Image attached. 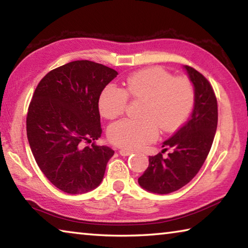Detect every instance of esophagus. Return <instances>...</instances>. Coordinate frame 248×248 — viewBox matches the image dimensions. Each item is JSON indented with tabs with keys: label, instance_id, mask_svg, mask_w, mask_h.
Segmentation results:
<instances>
[{
	"label": "esophagus",
	"instance_id": "obj_1",
	"mask_svg": "<svg viewBox=\"0 0 248 248\" xmlns=\"http://www.w3.org/2000/svg\"><path fill=\"white\" fill-rule=\"evenodd\" d=\"M132 153H133V151H130L127 149H121L119 151V154L121 155V156H129V155H131Z\"/></svg>",
	"mask_w": 248,
	"mask_h": 248
}]
</instances>
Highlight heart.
<instances>
[{"label":"heart","mask_w":248,"mask_h":248,"mask_svg":"<svg viewBox=\"0 0 248 248\" xmlns=\"http://www.w3.org/2000/svg\"><path fill=\"white\" fill-rule=\"evenodd\" d=\"M128 96L144 99L141 119H123L108 128L112 143L128 150L140 149L157 138L158 127L171 132L183 125L195 103V92L189 79L173 78L164 69L153 66L133 73L125 79L124 90L107 84L98 96V109L105 118L124 114Z\"/></svg>","instance_id":"1"}]
</instances>
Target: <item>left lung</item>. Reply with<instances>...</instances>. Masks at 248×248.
I'll use <instances>...</instances> for the list:
<instances>
[{"label":"left lung","mask_w":248,"mask_h":248,"mask_svg":"<svg viewBox=\"0 0 248 248\" xmlns=\"http://www.w3.org/2000/svg\"><path fill=\"white\" fill-rule=\"evenodd\" d=\"M184 69L195 92L190 118L163 142V148H171L173 152L166 158L161 153L149 156V167L138 179L143 189L158 195L178 190L195 177L208 156L217 131V103L211 84L191 66L184 65Z\"/></svg>","instance_id":"left-lung-1"}]
</instances>
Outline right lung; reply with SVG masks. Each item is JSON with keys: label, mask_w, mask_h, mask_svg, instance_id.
<instances>
[{"label": "right lung", "mask_w": 248, "mask_h": 248, "mask_svg": "<svg viewBox=\"0 0 248 248\" xmlns=\"http://www.w3.org/2000/svg\"><path fill=\"white\" fill-rule=\"evenodd\" d=\"M118 72L89 60L54 69L37 85L28 107L27 138L50 183L71 195L102 183L114 150L96 145L102 136L98 96ZM86 141L92 146L84 147Z\"/></svg>", "instance_id": "1"}]
</instances>
